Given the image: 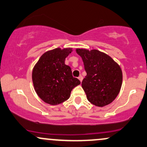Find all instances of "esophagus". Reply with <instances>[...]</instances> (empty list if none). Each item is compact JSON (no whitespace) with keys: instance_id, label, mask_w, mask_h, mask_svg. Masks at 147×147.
I'll return each instance as SVG.
<instances>
[{"instance_id":"esophagus-1","label":"esophagus","mask_w":147,"mask_h":147,"mask_svg":"<svg viewBox=\"0 0 147 147\" xmlns=\"http://www.w3.org/2000/svg\"><path fill=\"white\" fill-rule=\"evenodd\" d=\"M78 79H79V81H80V82H82V80H83V77H82V75H80V76H79V77H78Z\"/></svg>"}]
</instances>
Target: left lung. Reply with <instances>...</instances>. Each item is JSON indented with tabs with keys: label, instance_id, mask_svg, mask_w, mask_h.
<instances>
[{
	"label": "left lung",
	"instance_id": "obj_1",
	"mask_svg": "<svg viewBox=\"0 0 147 147\" xmlns=\"http://www.w3.org/2000/svg\"><path fill=\"white\" fill-rule=\"evenodd\" d=\"M76 52L82 57L87 73L82 86L88 100L99 107L111 104L122 87L120 66L110 56L97 50L77 48Z\"/></svg>",
	"mask_w": 147,
	"mask_h": 147
}]
</instances>
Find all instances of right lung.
<instances>
[{
  "label": "right lung",
  "instance_id": "right-lung-1",
  "mask_svg": "<svg viewBox=\"0 0 147 147\" xmlns=\"http://www.w3.org/2000/svg\"><path fill=\"white\" fill-rule=\"evenodd\" d=\"M72 48L53 49L45 52L35 64L32 70L34 90L43 102L58 105L70 97L74 88L81 84L72 77L70 66L65 59L71 53Z\"/></svg>",
  "mask_w": 147,
  "mask_h": 147
}]
</instances>
